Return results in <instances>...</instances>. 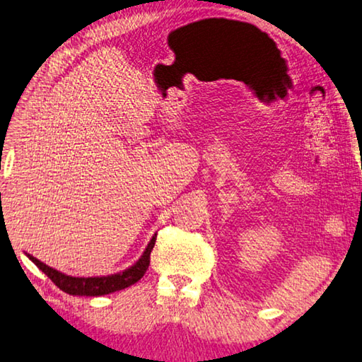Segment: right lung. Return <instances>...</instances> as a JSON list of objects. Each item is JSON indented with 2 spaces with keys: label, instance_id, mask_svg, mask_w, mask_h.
<instances>
[{
  "label": "right lung",
  "instance_id": "obj_1",
  "mask_svg": "<svg viewBox=\"0 0 362 362\" xmlns=\"http://www.w3.org/2000/svg\"><path fill=\"white\" fill-rule=\"evenodd\" d=\"M156 236L149 241L146 250L143 252L140 260L135 263L131 268L119 272V274H112V276H104V277H72L66 276L63 272L50 268L45 263L39 262L37 258L28 254L30 260L37 266V268L45 272V276H49L50 281L57 285L59 290L64 293H69L74 296H102L108 295V293L124 290L131 287L132 284L139 282L140 279L145 276V272L149 266V260H151V250L154 247Z\"/></svg>",
  "mask_w": 362,
  "mask_h": 362
}]
</instances>
